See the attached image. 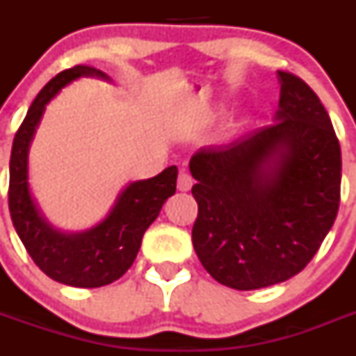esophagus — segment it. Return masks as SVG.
Masks as SVG:
<instances>
[{"instance_id":"34e87169","label":"esophagus","mask_w":356,"mask_h":356,"mask_svg":"<svg viewBox=\"0 0 356 356\" xmlns=\"http://www.w3.org/2000/svg\"><path fill=\"white\" fill-rule=\"evenodd\" d=\"M193 184H194L193 176L188 175L187 171H180V175H178V188L184 191V193H187V191H191Z\"/></svg>"}]
</instances>
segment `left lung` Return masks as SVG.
I'll return each mask as SVG.
<instances>
[{"label":"left lung","mask_w":356,"mask_h":356,"mask_svg":"<svg viewBox=\"0 0 356 356\" xmlns=\"http://www.w3.org/2000/svg\"><path fill=\"white\" fill-rule=\"evenodd\" d=\"M271 127L191 159L193 244L219 284L254 291L303 271L341 203V146L328 112L300 76L278 71Z\"/></svg>","instance_id":"8db88e82"}]
</instances>
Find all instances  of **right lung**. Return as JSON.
Listing matches in <instances>:
<instances>
[{
  "instance_id": "right-lung-1",
  "label": "right lung",
  "mask_w": 356,
  "mask_h": 356,
  "mask_svg": "<svg viewBox=\"0 0 356 356\" xmlns=\"http://www.w3.org/2000/svg\"><path fill=\"white\" fill-rule=\"evenodd\" d=\"M102 76L90 65H74L44 85L26 118L15 131L10 153L8 210L19 238L42 273L71 287L94 289L121 278L139 253L143 235L159 217L160 209L176 191V165L149 180L134 181L121 193L114 209L94 228L81 234H62L44 221L28 188V147L42 112L62 87L80 76Z\"/></svg>"
}]
</instances>
